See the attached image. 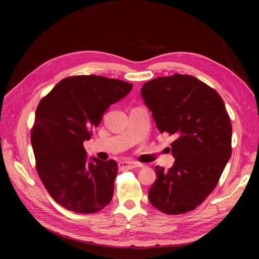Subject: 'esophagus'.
<instances>
[{
    "label": "esophagus",
    "mask_w": 259,
    "mask_h": 259,
    "mask_svg": "<svg viewBox=\"0 0 259 259\" xmlns=\"http://www.w3.org/2000/svg\"><path fill=\"white\" fill-rule=\"evenodd\" d=\"M143 164L137 163V162H128V161H122L119 163V167L121 170L124 169H131L135 167H142Z\"/></svg>",
    "instance_id": "esophagus-1"
}]
</instances>
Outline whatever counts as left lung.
<instances>
[{
  "label": "left lung",
  "instance_id": "1",
  "mask_svg": "<svg viewBox=\"0 0 259 259\" xmlns=\"http://www.w3.org/2000/svg\"><path fill=\"white\" fill-rule=\"evenodd\" d=\"M142 96L160 133L176 138L170 144L176 161L168 169L155 166L149 201L164 214L188 213L215 189L231 156L224 100L204 82L179 73L146 82Z\"/></svg>",
  "mask_w": 259,
  "mask_h": 259
}]
</instances>
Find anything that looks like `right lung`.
<instances>
[{
	"instance_id": "obj_1",
	"label": "right lung",
	"mask_w": 259,
	"mask_h": 259,
	"mask_svg": "<svg viewBox=\"0 0 259 259\" xmlns=\"http://www.w3.org/2000/svg\"><path fill=\"white\" fill-rule=\"evenodd\" d=\"M132 88V83L100 75H73L40 100L31 144L37 175L59 205L92 214L111 202L117 163L96 158L89 163L83 143L91 139L108 107Z\"/></svg>"
}]
</instances>
